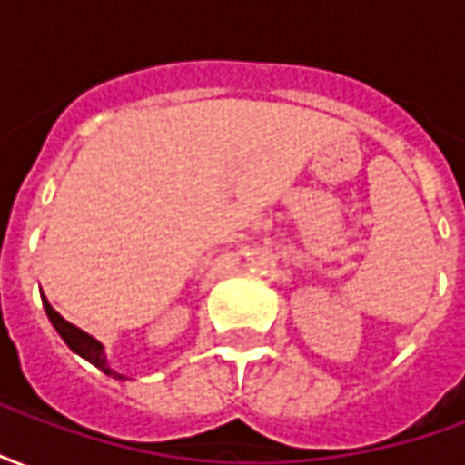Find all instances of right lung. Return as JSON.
I'll list each match as a JSON object with an SVG mask.
<instances>
[{"label": "right lung", "instance_id": "right-lung-1", "mask_svg": "<svg viewBox=\"0 0 465 465\" xmlns=\"http://www.w3.org/2000/svg\"><path fill=\"white\" fill-rule=\"evenodd\" d=\"M42 303H45V312H46V316H49L52 326L56 329V333L64 339L66 346L74 351L76 356L86 359L89 363H92V366H96L99 371H104L106 376H112V379H116V381L126 379L124 373H116L114 369H109V363H106V356H104V346L96 341L94 336H89V333L82 331V329H76L74 323L66 322L64 316H59V313L52 309V303L46 302L45 296H42Z\"/></svg>", "mask_w": 465, "mask_h": 465}]
</instances>
